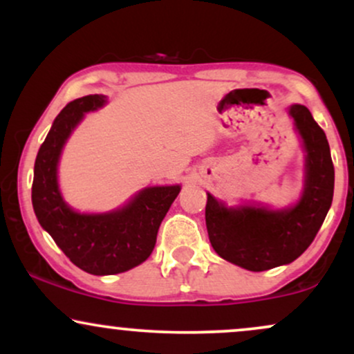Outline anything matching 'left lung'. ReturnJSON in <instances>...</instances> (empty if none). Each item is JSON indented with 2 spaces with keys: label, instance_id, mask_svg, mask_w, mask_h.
I'll return each instance as SVG.
<instances>
[{
  "label": "left lung",
  "instance_id": "1",
  "mask_svg": "<svg viewBox=\"0 0 354 354\" xmlns=\"http://www.w3.org/2000/svg\"><path fill=\"white\" fill-rule=\"evenodd\" d=\"M288 115L304 151L303 189L293 205L273 208L253 201L228 206L206 193L211 246L223 259L248 271L293 263L311 245L331 208L335 168L326 135L303 104H291Z\"/></svg>",
  "mask_w": 354,
  "mask_h": 354
}]
</instances>
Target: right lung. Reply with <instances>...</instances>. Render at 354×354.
<instances>
[{"label":"right lung","instance_id":"obj_1","mask_svg":"<svg viewBox=\"0 0 354 354\" xmlns=\"http://www.w3.org/2000/svg\"><path fill=\"white\" fill-rule=\"evenodd\" d=\"M106 103L104 95H89L63 108L36 156L31 188L41 228L73 265L96 276L124 273L146 261L156 245L161 221L181 191V185L146 186L124 205L103 213H81L68 205L59 189L61 153L84 115Z\"/></svg>","mask_w":354,"mask_h":354}]
</instances>
